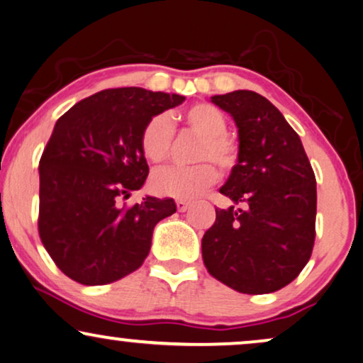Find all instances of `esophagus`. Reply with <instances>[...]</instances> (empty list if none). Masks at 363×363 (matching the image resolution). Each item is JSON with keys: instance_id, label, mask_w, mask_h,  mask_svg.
Wrapping results in <instances>:
<instances>
[{"instance_id": "1", "label": "esophagus", "mask_w": 363, "mask_h": 363, "mask_svg": "<svg viewBox=\"0 0 363 363\" xmlns=\"http://www.w3.org/2000/svg\"><path fill=\"white\" fill-rule=\"evenodd\" d=\"M176 206H177L179 213H184V211H187V208L191 206V203H189V201H184V199H177Z\"/></svg>"}]
</instances>
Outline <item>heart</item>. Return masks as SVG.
Instances as JSON below:
<instances>
[{
    "label": "heart",
    "instance_id": "obj_1",
    "mask_svg": "<svg viewBox=\"0 0 363 363\" xmlns=\"http://www.w3.org/2000/svg\"><path fill=\"white\" fill-rule=\"evenodd\" d=\"M186 125L203 135L197 145L196 160H213L223 171H229L238 162V147L226 137L228 122L219 108L211 104H196L184 112ZM174 127L166 113H157L145 122L140 132L142 154L150 162L160 164L171 154ZM218 179L211 162H199L187 167L160 169L152 176V189L160 196L192 199L213 186Z\"/></svg>",
    "mask_w": 363,
    "mask_h": 363
}]
</instances>
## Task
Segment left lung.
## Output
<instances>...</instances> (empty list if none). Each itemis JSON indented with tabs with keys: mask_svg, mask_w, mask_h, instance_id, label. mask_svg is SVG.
Segmentation results:
<instances>
[{
	"mask_svg": "<svg viewBox=\"0 0 363 363\" xmlns=\"http://www.w3.org/2000/svg\"><path fill=\"white\" fill-rule=\"evenodd\" d=\"M211 102L238 127V162L219 189L238 208L216 209L201 245L204 264L240 293L278 291L300 274L313 250V169L300 137L263 95L235 90Z\"/></svg>",
	"mask_w": 363,
	"mask_h": 363,
	"instance_id": "left-lung-1",
	"label": "left lung"
}]
</instances>
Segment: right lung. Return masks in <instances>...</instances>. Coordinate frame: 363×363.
I'll return each instance as SVG.
<instances>
[{
	"mask_svg": "<svg viewBox=\"0 0 363 363\" xmlns=\"http://www.w3.org/2000/svg\"><path fill=\"white\" fill-rule=\"evenodd\" d=\"M184 100L140 86L108 89L55 123L38 167V233L68 278L86 286L113 283L147 258L155 224L176 213V203L145 196L125 208L118 201L149 176L140 149L145 122Z\"/></svg>",
	"mask_w": 363,
	"mask_h": 363,
	"instance_id": "add662e5",
	"label": "right lung"
}]
</instances>
